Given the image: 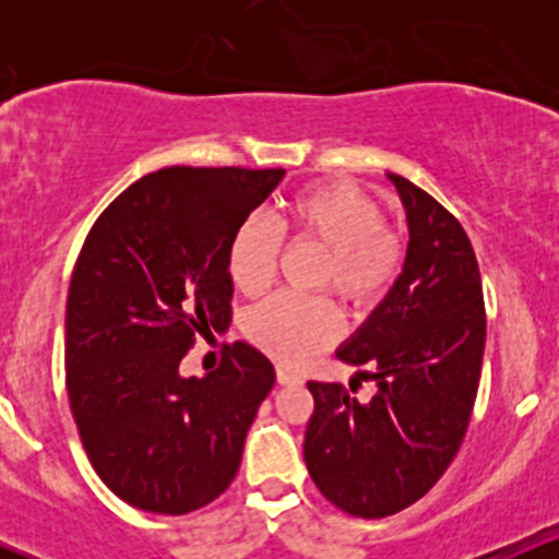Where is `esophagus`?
Instances as JSON below:
<instances>
[{"label": "esophagus", "instance_id": "esophagus-1", "mask_svg": "<svg viewBox=\"0 0 559 559\" xmlns=\"http://www.w3.org/2000/svg\"><path fill=\"white\" fill-rule=\"evenodd\" d=\"M275 381H278L281 386H292V383H299L301 378L297 373H292L288 368H284V365H278V368H275Z\"/></svg>", "mask_w": 559, "mask_h": 559}]
</instances>
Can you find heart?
<instances>
[{
    "label": "heart",
    "instance_id": "obj_1",
    "mask_svg": "<svg viewBox=\"0 0 559 559\" xmlns=\"http://www.w3.org/2000/svg\"><path fill=\"white\" fill-rule=\"evenodd\" d=\"M278 228L292 239L325 249L318 286L333 288L344 305L365 310L394 284L404 262V241L386 226L373 197L346 181L310 186L288 199ZM267 217L249 215L228 241V275L243 294H260L273 281L281 254V234ZM249 342L273 360L299 365L333 342L336 307L329 299H299L278 294L249 312Z\"/></svg>",
    "mask_w": 559,
    "mask_h": 559
}]
</instances>
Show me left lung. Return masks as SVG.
<instances>
[{
    "instance_id": "left-lung-1",
    "label": "left lung",
    "mask_w": 559,
    "mask_h": 559,
    "mask_svg": "<svg viewBox=\"0 0 559 559\" xmlns=\"http://www.w3.org/2000/svg\"><path fill=\"white\" fill-rule=\"evenodd\" d=\"M389 178L407 213V260L368 323L336 352L362 365L360 378L378 391L357 402L342 383H307L316 400L307 471L355 518L394 515L444 476L471 423L486 344L484 288L465 228L420 186Z\"/></svg>"
}]
</instances>
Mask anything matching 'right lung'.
<instances>
[{"label": "right lung", "instance_id": "obj_1", "mask_svg": "<svg viewBox=\"0 0 559 559\" xmlns=\"http://www.w3.org/2000/svg\"><path fill=\"white\" fill-rule=\"evenodd\" d=\"M284 168H163L88 230L68 292L66 386L96 476L123 502L186 515L221 497L275 383L236 342L217 370L183 378L197 333L230 325L228 241Z\"/></svg>", "mask_w": 559, "mask_h": 559}]
</instances>
